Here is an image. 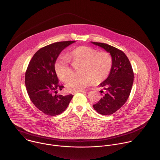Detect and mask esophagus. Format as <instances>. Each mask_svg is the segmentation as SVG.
<instances>
[{
	"instance_id": "34e87169",
	"label": "esophagus",
	"mask_w": 160,
	"mask_h": 160,
	"mask_svg": "<svg viewBox=\"0 0 160 160\" xmlns=\"http://www.w3.org/2000/svg\"><path fill=\"white\" fill-rule=\"evenodd\" d=\"M78 92H85V90H80V91H78V92H73L72 94H75V93H78Z\"/></svg>"
}]
</instances>
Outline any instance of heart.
Masks as SVG:
<instances>
[{
  "mask_svg": "<svg viewBox=\"0 0 160 160\" xmlns=\"http://www.w3.org/2000/svg\"><path fill=\"white\" fill-rule=\"evenodd\" d=\"M69 58L73 63H80L79 75L70 77L66 82L67 90L70 92L82 90L92 81L98 83L109 76L112 67V57L107 51H100L87 46L73 49L68 58L60 57L55 63V71L62 82H66L72 73Z\"/></svg>",
  "mask_w": 160,
  "mask_h": 160,
  "instance_id": "b5f03b06",
  "label": "heart"
}]
</instances>
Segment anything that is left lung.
I'll use <instances>...</instances> for the list:
<instances>
[{
    "label": "left lung",
    "mask_w": 160,
    "mask_h": 160,
    "mask_svg": "<svg viewBox=\"0 0 160 160\" xmlns=\"http://www.w3.org/2000/svg\"><path fill=\"white\" fill-rule=\"evenodd\" d=\"M109 52L112 57V67L108 78L99 86L102 97L93 109L103 116L114 114L127 101L134 81V73L131 63L125 53L118 48L102 42H92ZM102 95V94H101Z\"/></svg>",
    "instance_id": "left-lung-1"
}]
</instances>
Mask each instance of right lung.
<instances>
[{"label":"right lung","mask_w":160,"mask_h":160,"mask_svg":"<svg viewBox=\"0 0 160 160\" xmlns=\"http://www.w3.org/2000/svg\"><path fill=\"white\" fill-rule=\"evenodd\" d=\"M75 41L57 42L39 49L31 60L26 74L28 95L36 107L46 115L62 114L69 105L73 95H53L63 88L58 83L55 63L60 52Z\"/></svg>","instance_id":"add662e5"}]
</instances>
